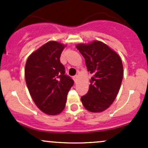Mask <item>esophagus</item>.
<instances>
[{"mask_svg":"<svg viewBox=\"0 0 148 148\" xmlns=\"http://www.w3.org/2000/svg\"><path fill=\"white\" fill-rule=\"evenodd\" d=\"M73 79H74V82H75V83H77V80H78V76H77V75L74 76V77H73Z\"/></svg>","mask_w":148,"mask_h":148,"instance_id":"esophagus-1","label":"esophagus"}]
</instances>
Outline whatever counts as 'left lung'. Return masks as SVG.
Segmentation results:
<instances>
[{"label":"left lung","instance_id":"8db88e82","mask_svg":"<svg viewBox=\"0 0 148 148\" xmlns=\"http://www.w3.org/2000/svg\"><path fill=\"white\" fill-rule=\"evenodd\" d=\"M77 49L85 59L92 74L87 94L81 97L84 107L92 112H102L115 99L123 78V65L117 52L102 41L80 44Z\"/></svg>","mask_w":148,"mask_h":148}]
</instances>
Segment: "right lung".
Segmentation results:
<instances>
[{
	"instance_id": "right-lung-1",
	"label": "right lung",
	"mask_w": 148,
	"mask_h": 148,
	"mask_svg": "<svg viewBox=\"0 0 148 148\" xmlns=\"http://www.w3.org/2000/svg\"><path fill=\"white\" fill-rule=\"evenodd\" d=\"M64 44L55 41L46 43L28 56L25 79L36 105L49 115H56L64 109L69 91L74 81L65 75L60 62Z\"/></svg>"
}]
</instances>
